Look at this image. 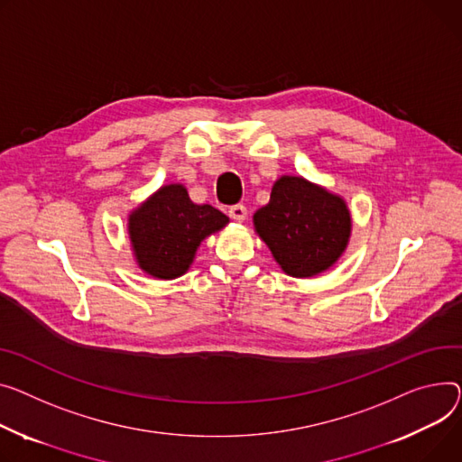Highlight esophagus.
<instances>
[{"instance_id": "obj_1", "label": "esophagus", "mask_w": 462, "mask_h": 462, "mask_svg": "<svg viewBox=\"0 0 462 462\" xmlns=\"http://www.w3.org/2000/svg\"><path fill=\"white\" fill-rule=\"evenodd\" d=\"M228 215L234 219V221H245V217H247V208H245L243 204H234L228 208Z\"/></svg>"}]
</instances>
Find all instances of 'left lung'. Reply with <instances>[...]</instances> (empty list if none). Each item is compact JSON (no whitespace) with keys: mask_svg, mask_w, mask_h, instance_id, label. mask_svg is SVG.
I'll return each instance as SVG.
<instances>
[{"mask_svg":"<svg viewBox=\"0 0 462 462\" xmlns=\"http://www.w3.org/2000/svg\"><path fill=\"white\" fill-rule=\"evenodd\" d=\"M254 226L274 260L291 276H314L344 253L351 217L346 202L299 176L276 180Z\"/></svg>","mask_w":462,"mask_h":462,"instance_id":"left-lung-1","label":"left lung"}]
</instances>
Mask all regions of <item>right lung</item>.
Returning a JSON list of instances; mask_svg holds the SVG:
<instances>
[{"instance_id":"add662e5","label":"right lung","mask_w":462,"mask_h":462,"mask_svg":"<svg viewBox=\"0 0 462 462\" xmlns=\"http://www.w3.org/2000/svg\"><path fill=\"white\" fill-rule=\"evenodd\" d=\"M226 223L223 211L195 204L186 188L172 183L130 215V239L141 269L176 279L188 271L200 241Z\"/></svg>"}]
</instances>
